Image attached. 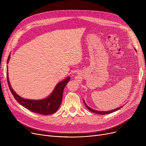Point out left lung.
<instances>
[{"label":"left lung","instance_id":"left-lung-1","mask_svg":"<svg viewBox=\"0 0 146 146\" xmlns=\"http://www.w3.org/2000/svg\"><path fill=\"white\" fill-rule=\"evenodd\" d=\"M83 101H84V104H85V106H86V108H87L89 111H90L91 112H94V113H95L101 114V115H105V114H108V113L113 112L116 111H117V110H119V109H121V108H122V106H120L119 108H117V109H115V110H111V111H96V110H93V109L90 108V107H89V106L86 104L85 101L83 100Z\"/></svg>","mask_w":146,"mask_h":146}]
</instances>
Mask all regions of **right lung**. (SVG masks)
<instances>
[{
	"instance_id": "add662e5",
	"label": "right lung",
	"mask_w": 146,
	"mask_h": 146,
	"mask_svg": "<svg viewBox=\"0 0 146 146\" xmlns=\"http://www.w3.org/2000/svg\"><path fill=\"white\" fill-rule=\"evenodd\" d=\"M9 58L10 54L8 58H7V63H8L9 62ZM70 79V78L68 77L65 80L58 83L51 95L47 98L41 99V100H31V99L22 98L15 93V92L13 90L10 85L7 69V83H8L9 89L15 99L21 105L24 106L25 108L29 111L41 115L52 114L58 110L61 101H62L64 88Z\"/></svg>"
}]
</instances>
